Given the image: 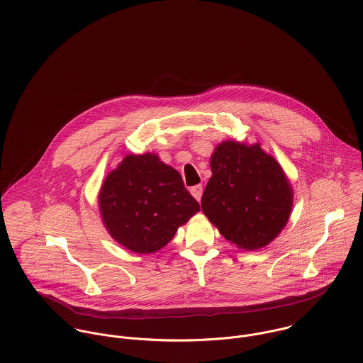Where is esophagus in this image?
Segmentation results:
<instances>
[{"label":"esophagus","instance_id":"obj_1","mask_svg":"<svg viewBox=\"0 0 363 363\" xmlns=\"http://www.w3.org/2000/svg\"><path fill=\"white\" fill-rule=\"evenodd\" d=\"M190 193L193 194V197H194L197 201H200L201 197H203V186H201V184L193 186V187L190 189Z\"/></svg>","mask_w":363,"mask_h":363}]
</instances>
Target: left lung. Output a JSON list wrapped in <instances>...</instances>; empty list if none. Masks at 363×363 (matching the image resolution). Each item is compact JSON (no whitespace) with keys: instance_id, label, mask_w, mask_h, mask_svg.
Returning <instances> with one entry per match:
<instances>
[{"instance_id":"left-lung-1","label":"left lung","mask_w":363,"mask_h":363,"mask_svg":"<svg viewBox=\"0 0 363 363\" xmlns=\"http://www.w3.org/2000/svg\"><path fill=\"white\" fill-rule=\"evenodd\" d=\"M212 177L201 199L208 219L233 245L257 250L286 225L292 189L282 167L259 144L226 141L211 157Z\"/></svg>"}]
</instances>
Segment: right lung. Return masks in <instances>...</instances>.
<instances>
[{"instance_id": "add662e5", "label": "right lung", "mask_w": 363, "mask_h": 363, "mask_svg": "<svg viewBox=\"0 0 363 363\" xmlns=\"http://www.w3.org/2000/svg\"><path fill=\"white\" fill-rule=\"evenodd\" d=\"M99 207L111 238L140 255L166 246L200 211L180 173L154 154L125 156L106 177Z\"/></svg>"}]
</instances>
